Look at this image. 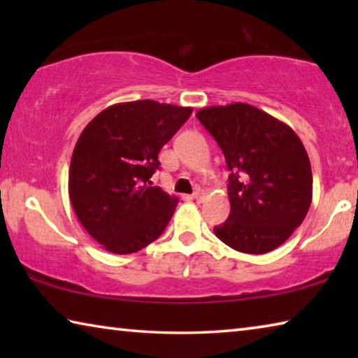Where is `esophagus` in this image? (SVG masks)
Listing matches in <instances>:
<instances>
[{"mask_svg": "<svg viewBox=\"0 0 358 358\" xmlns=\"http://www.w3.org/2000/svg\"><path fill=\"white\" fill-rule=\"evenodd\" d=\"M192 199H194V201H196V202L201 203V202L205 201V199H207V194H205V191H202V189H197L196 192L192 194Z\"/></svg>", "mask_w": 358, "mask_h": 358, "instance_id": "obj_1", "label": "esophagus"}]
</instances>
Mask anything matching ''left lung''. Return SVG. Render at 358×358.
<instances>
[{
	"label": "left lung",
	"mask_w": 358,
	"mask_h": 358,
	"mask_svg": "<svg viewBox=\"0 0 358 358\" xmlns=\"http://www.w3.org/2000/svg\"><path fill=\"white\" fill-rule=\"evenodd\" d=\"M222 150L230 171V215L213 230L246 254L281 246L300 226L313 199L310 157L294 129L260 108L234 102L196 113Z\"/></svg>",
	"instance_id": "left-lung-1"
}]
</instances>
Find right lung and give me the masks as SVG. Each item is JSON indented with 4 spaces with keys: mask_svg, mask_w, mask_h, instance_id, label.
<instances>
[{
    "mask_svg": "<svg viewBox=\"0 0 358 358\" xmlns=\"http://www.w3.org/2000/svg\"><path fill=\"white\" fill-rule=\"evenodd\" d=\"M191 113L143 99L107 107L85 126L71 157L69 199L106 251L137 252L164 232L178 199L150 186V178L161 148Z\"/></svg>",
    "mask_w": 358,
    "mask_h": 358,
    "instance_id": "1",
    "label": "right lung"
}]
</instances>
